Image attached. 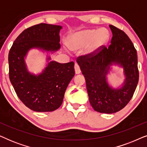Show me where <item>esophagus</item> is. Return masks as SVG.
<instances>
[{
	"instance_id": "1",
	"label": "esophagus",
	"mask_w": 147,
	"mask_h": 147,
	"mask_svg": "<svg viewBox=\"0 0 147 147\" xmlns=\"http://www.w3.org/2000/svg\"><path fill=\"white\" fill-rule=\"evenodd\" d=\"M74 68H75V72L76 74H79L81 73V69H80V67L78 63H75V66H74Z\"/></svg>"
}]
</instances>
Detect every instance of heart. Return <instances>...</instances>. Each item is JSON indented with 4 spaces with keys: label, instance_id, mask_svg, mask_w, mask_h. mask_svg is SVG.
<instances>
[{
    "label": "heart",
    "instance_id": "1",
    "mask_svg": "<svg viewBox=\"0 0 147 147\" xmlns=\"http://www.w3.org/2000/svg\"><path fill=\"white\" fill-rule=\"evenodd\" d=\"M107 29H86L70 36L67 45L71 49H78L86 47L85 53L93 55L100 51L109 40Z\"/></svg>",
    "mask_w": 147,
    "mask_h": 147
}]
</instances>
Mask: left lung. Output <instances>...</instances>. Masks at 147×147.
I'll use <instances>...</instances> for the list:
<instances>
[{
    "mask_svg": "<svg viewBox=\"0 0 147 147\" xmlns=\"http://www.w3.org/2000/svg\"><path fill=\"white\" fill-rule=\"evenodd\" d=\"M112 33L111 43L93 55H82L77 62L84 75L90 103L96 112L112 114L125 107L137 86L139 73L136 50L123 31L109 25ZM114 63L123 67L125 80L121 88L108 85L106 75Z\"/></svg>",
    "mask_w": 147,
    "mask_h": 147,
    "instance_id": "1",
    "label": "left lung"
}]
</instances>
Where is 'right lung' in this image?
<instances>
[{
  "label": "right lung",
  "instance_id": "1",
  "mask_svg": "<svg viewBox=\"0 0 147 147\" xmlns=\"http://www.w3.org/2000/svg\"><path fill=\"white\" fill-rule=\"evenodd\" d=\"M61 29V26L45 23L32 26L18 36L9 51L10 81L21 102L33 111L52 112L59 108L66 88L75 75L74 61H51L38 75L28 71L26 65L25 58L30 49L55 52L60 49Z\"/></svg>",
  "mask_w": 147,
  "mask_h": 147
}]
</instances>
